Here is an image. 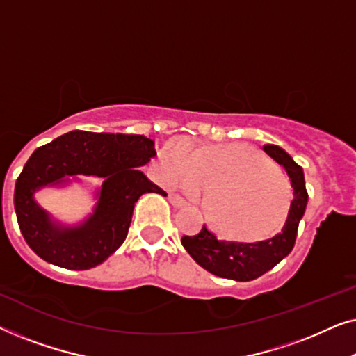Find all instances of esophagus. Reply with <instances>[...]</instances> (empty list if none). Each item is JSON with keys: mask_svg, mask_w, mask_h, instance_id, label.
<instances>
[{"mask_svg": "<svg viewBox=\"0 0 356 356\" xmlns=\"http://www.w3.org/2000/svg\"><path fill=\"white\" fill-rule=\"evenodd\" d=\"M168 201L172 202V206H173V207H177V209H181V207L186 206V201H184L183 197H179L178 194H170V196H168Z\"/></svg>", "mask_w": 356, "mask_h": 356, "instance_id": "esophagus-1", "label": "esophagus"}]
</instances>
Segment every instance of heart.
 I'll return each mask as SVG.
<instances>
[{
    "label": "heart",
    "instance_id": "b5f03b06",
    "mask_svg": "<svg viewBox=\"0 0 356 356\" xmlns=\"http://www.w3.org/2000/svg\"><path fill=\"white\" fill-rule=\"evenodd\" d=\"M170 184L202 191L204 207L222 235L257 240L285 220L291 201L289 179L269 157L251 145H197L179 140L162 159Z\"/></svg>",
    "mask_w": 356,
    "mask_h": 356
}]
</instances>
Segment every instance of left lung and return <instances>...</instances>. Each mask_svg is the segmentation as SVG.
Here are the masks:
<instances>
[{"label": "left lung", "instance_id": "8db88e82", "mask_svg": "<svg viewBox=\"0 0 356 356\" xmlns=\"http://www.w3.org/2000/svg\"><path fill=\"white\" fill-rule=\"evenodd\" d=\"M262 149L285 168L291 181V188H293V201L290 204L289 217L280 233L262 241L238 243L218 240L204 225L197 235L181 238V245L189 252V256L204 269L222 279L250 282L279 264L293 250L298 223L305 216L308 193L305 186L303 168L279 145L266 144Z\"/></svg>", "mask_w": 356, "mask_h": 356}]
</instances>
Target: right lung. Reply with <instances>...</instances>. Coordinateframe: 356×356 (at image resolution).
I'll list each match as a JSON object with an SVG mask.
<instances>
[{
  "label": "right lung",
  "instance_id": "add662e5",
  "mask_svg": "<svg viewBox=\"0 0 356 356\" xmlns=\"http://www.w3.org/2000/svg\"><path fill=\"white\" fill-rule=\"evenodd\" d=\"M155 157L152 139L140 134L70 131L31 155L14 189V209L31 250L50 264L71 270L99 266L123 245L134 204L144 193L163 189L140 167ZM81 176H95L96 206L84 221L63 224L35 201L43 187H65Z\"/></svg>",
  "mask_w": 356,
  "mask_h": 356
}]
</instances>
